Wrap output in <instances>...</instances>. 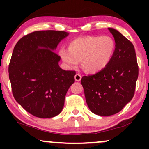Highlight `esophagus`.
<instances>
[{"instance_id":"34e87169","label":"esophagus","mask_w":149,"mask_h":149,"mask_svg":"<svg viewBox=\"0 0 149 149\" xmlns=\"http://www.w3.org/2000/svg\"><path fill=\"white\" fill-rule=\"evenodd\" d=\"M74 79L76 81H80L81 79V75L80 74H78V73H77V74H75Z\"/></svg>"}]
</instances>
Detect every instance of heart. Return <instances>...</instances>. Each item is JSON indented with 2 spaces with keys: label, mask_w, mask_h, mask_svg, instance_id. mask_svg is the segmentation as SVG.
Returning <instances> with one entry per match:
<instances>
[{
  "label": "heart",
  "mask_w": 149,
  "mask_h": 149,
  "mask_svg": "<svg viewBox=\"0 0 149 149\" xmlns=\"http://www.w3.org/2000/svg\"><path fill=\"white\" fill-rule=\"evenodd\" d=\"M115 49V41L111 36H86L71 40L68 49H62L59 55L69 67H75L81 61L83 70L95 74L110 64Z\"/></svg>",
  "instance_id": "b5f03b06"
}]
</instances>
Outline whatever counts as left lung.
I'll use <instances>...</instances> for the list:
<instances>
[{"label": "left lung", "mask_w": 149, "mask_h": 149, "mask_svg": "<svg viewBox=\"0 0 149 149\" xmlns=\"http://www.w3.org/2000/svg\"><path fill=\"white\" fill-rule=\"evenodd\" d=\"M109 30L116 44L113 59L104 70L83 76L81 81L89 109L95 115L104 117L119 113L130 102L138 77L133 44L117 30Z\"/></svg>", "instance_id": "1"}]
</instances>
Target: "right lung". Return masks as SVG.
Segmentation results:
<instances>
[{
    "label": "right lung",
    "mask_w": 149,
    "mask_h": 149,
    "mask_svg": "<svg viewBox=\"0 0 149 149\" xmlns=\"http://www.w3.org/2000/svg\"><path fill=\"white\" fill-rule=\"evenodd\" d=\"M68 35L64 31H35L23 36L13 49L9 77L14 98L36 117L59 115L74 82L75 71L61 68L60 57L54 52Z\"/></svg>",
    "instance_id": "1"
}]
</instances>
